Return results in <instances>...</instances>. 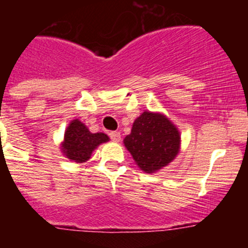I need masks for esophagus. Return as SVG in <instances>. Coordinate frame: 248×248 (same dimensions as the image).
<instances>
[{
    "label": "esophagus",
    "mask_w": 248,
    "mask_h": 248,
    "mask_svg": "<svg viewBox=\"0 0 248 248\" xmlns=\"http://www.w3.org/2000/svg\"><path fill=\"white\" fill-rule=\"evenodd\" d=\"M109 137H110V139L113 140V141L118 143V141H120V138H122V135H120L119 131H111V133H109Z\"/></svg>",
    "instance_id": "34e87169"
}]
</instances>
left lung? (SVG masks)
Listing matches in <instances>:
<instances>
[{
    "label": "left lung",
    "mask_w": 248,
    "mask_h": 248,
    "mask_svg": "<svg viewBox=\"0 0 248 248\" xmlns=\"http://www.w3.org/2000/svg\"><path fill=\"white\" fill-rule=\"evenodd\" d=\"M123 143L140 170L154 174L180 153L181 134L165 114L144 110L134 120L130 134Z\"/></svg>",
    "instance_id": "8db88e82"
}]
</instances>
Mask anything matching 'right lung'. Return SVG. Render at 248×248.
I'll return each instance as SVG.
<instances>
[{"label":"right lung","instance_id":"obj_1","mask_svg":"<svg viewBox=\"0 0 248 248\" xmlns=\"http://www.w3.org/2000/svg\"><path fill=\"white\" fill-rule=\"evenodd\" d=\"M109 141L104 133H92L88 126L79 119L72 120L64 131L61 151L67 159L77 164L85 163L91 159L93 153L100 144Z\"/></svg>","mask_w":248,"mask_h":248}]
</instances>
